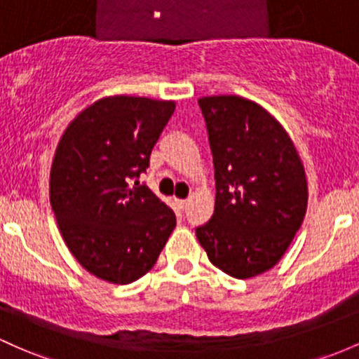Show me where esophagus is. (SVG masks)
I'll use <instances>...</instances> for the list:
<instances>
[{
    "label": "esophagus",
    "mask_w": 359,
    "mask_h": 359,
    "mask_svg": "<svg viewBox=\"0 0 359 359\" xmlns=\"http://www.w3.org/2000/svg\"><path fill=\"white\" fill-rule=\"evenodd\" d=\"M187 205H188L187 200H176V207H178L180 212H183L184 209H187Z\"/></svg>",
    "instance_id": "1"
}]
</instances>
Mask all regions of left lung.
Returning <instances> with one entry per match:
<instances>
[{
	"mask_svg": "<svg viewBox=\"0 0 359 359\" xmlns=\"http://www.w3.org/2000/svg\"><path fill=\"white\" fill-rule=\"evenodd\" d=\"M215 169V209L195 234L212 264L250 279L283 258L308 205L306 172L284 126L238 95L198 99Z\"/></svg>",
	"mask_w": 359,
	"mask_h": 359,
	"instance_id": "left-lung-1",
	"label": "left lung"
}]
</instances>
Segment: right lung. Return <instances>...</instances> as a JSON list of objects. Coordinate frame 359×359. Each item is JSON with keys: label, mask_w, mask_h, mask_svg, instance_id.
Wrapping results in <instances>:
<instances>
[{"label": "right lung", "mask_w": 359, "mask_h": 359, "mask_svg": "<svg viewBox=\"0 0 359 359\" xmlns=\"http://www.w3.org/2000/svg\"><path fill=\"white\" fill-rule=\"evenodd\" d=\"M175 107L109 95L80 111L57 142L49 176L57 227L79 264L111 284L145 276L176 226L175 212L137 180Z\"/></svg>", "instance_id": "add662e5"}]
</instances>
